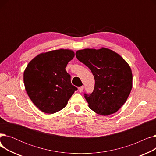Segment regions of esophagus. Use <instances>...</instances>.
Segmentation results:
<instances>
[{
	"label": "esophagus",
	"instance_id": "esophagus-1",
	"mask_svg": "<svg viewBox=\"0 0 156 156\" xmlns=\"http://www.w3.org/2000/svg\"><path fill=\"white\" fill-rule=\"evenodd\" d=\"M83 88H84V87H83V86H81V87H78V90H79V92H80V93L82 92L83 90Z\"/></svg>",
	"mask_w": 156,
	"mask_h": 156
}]
</instances>
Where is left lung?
I'll list each match as a JSON object with an SVG mask.
<instances>
[{
	"label": "left lung",
	"instance_id": "1",
	"mask_svg": "<svg viewBox=\"0 0 156 156\" xmlns=\"http://www.w3.org/2000/svg\"><path fill=\"white\" fill-rule=\"evenodd\" d=\"M76 58L91 70L95 86L84 94L89 108L102 116L117 112L132 88V73L128 64L110 49L86 48L76 52Z\"/></svg>",
	"mask_w": 156,
	"mask_h": 156
}]
</instances>
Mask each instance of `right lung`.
<instances>
[{
  "label": "right lung",
  "instance_id": "add662e5",
  "mask_svg": "<svg viewBox=\"0 0 156 156\" xmlns=\"http://www.w3.org/2000/svg\"><path fill=\"white\" fill-rule=\"evenodd\" d=\"M74 56L71 50L59 49L40 54L28 63L24 71V87L41 111L53 114L61 111L78 90L65 69Z\"/></svg>",
  "mask_w": 156,
  "mask_h": 156
}]
</instances>
